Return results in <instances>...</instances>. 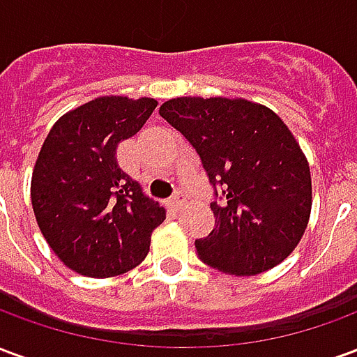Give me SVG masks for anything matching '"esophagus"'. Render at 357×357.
Here are the masks:
<instances>
[{
	"mask_svg": "<svg viewBox=\"0 0 357 357\" xmlns=\"http://www.w3.org/2000/svg\"><path fill=\"white\" fill-rule=\"evenodd\" d=\"M187 204V197L183 193H176L172 197V206L178 210V208H183Z\"/></svg>",
	"mask_w": 357,
	"mask_h": 357,
	"instance_id": "34e87169",
	"label": "esophagus"
}]
</instances>
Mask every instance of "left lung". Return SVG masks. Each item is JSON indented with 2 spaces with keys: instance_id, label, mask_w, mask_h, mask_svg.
I'll list each match as a JSON object with an SVG mask.
<instances>
[{
  "instance_id": "1",
  "label": "left lung",
  "mask_w": 357,
  "mask_h": 357,
  "mask_svg": "<svg viewBox=\"0 0 357 357\" xmlns=\"http://www.w3.org/2000/svg\"><path fill=\"white\" fill-rule=\"evenodd\" d=\"M158 112L197 149L210 183L222 185L210 204L216 225L195 243L197 256L227 275L283 262L312 212L310 164L287 124L241 97H176Z\"/></svg>"
}]
</instances>
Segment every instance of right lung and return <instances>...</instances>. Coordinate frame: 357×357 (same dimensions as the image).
Listing matches in <instances>:
<instances>
[{"mask_svg":"<svg viewBox=\"0 0 357 357\" xmlns=\"http://www.w3.org/2000/svg\"><path fill=\"white\" fill-rule=\"evenodd\" d=\"M156 99L102 95L68 110L43 141L30 183L36 222L59 260L95 279L139 266L166 210L116 162Z\"/></svg>","mask_w":357,"mask_h":357,"instance_id":"obj_1","label":"right lung"}]
</instances>
